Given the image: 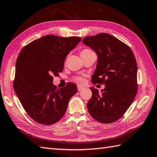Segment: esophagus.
<instances>
[{
    "label": "esophagus",
    "instance_id": "obj_1",
    "mask_svg": "<svg viewBox=\"0 0 157 157\" xmlns=\"http://www.w3.org/2000/svg\"><path fill=\"white\" fill-rule=\"evenodd\" d=\"M83 87H82V86H78V91H80V90H83Z\"/></svg>",
    "mask_w": 157,
    "mask_h": 157
}]
</instances>
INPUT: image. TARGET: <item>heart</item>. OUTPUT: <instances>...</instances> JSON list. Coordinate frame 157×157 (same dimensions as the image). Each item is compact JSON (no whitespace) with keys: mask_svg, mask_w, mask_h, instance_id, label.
I'll return each mask as SVG.
<instances>
[{"mask_svg":"<svg viewBox=\"0 0 157 157\" xmlns=\"http://www.w3.org/2000/svg\"><path fill=\"white\" fill-rule=\"evenodd\" d=\"M92 52L90 49L84 48V49H82V51H80V55H81V56H82V55L86 54V53H88V52ZM73 81L77 83V84H82L84 82V79H83L82 77H80V76H75L73 78Z\"/></svg>","mask_w":157,"mask_h":157,"instance_id":"obj_1","label":"heart"}]
</instances>
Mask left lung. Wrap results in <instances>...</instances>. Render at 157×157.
Returning a JSON list of instances; mask_svg holds the SVG:
<instances>
[{"label": "left lung", "instance_id": "obj_1", "mask_svg": "<svg viewBox=\"0 0 157 157\" xmlns=\"http://www.w3.org/2000/svg\"><path fill=\"white\" fill-rule=\"evenodd\" d=\"M82 42L98 56L92 82L105 85L101 92L90 88L92 96L87 104L88 112L102 123L115 122L125 114L137 94L135 56L128 45L106 33L88 36Z\"/></svg>", "mask_w": 157, "mask_h": 157}]
</instances>
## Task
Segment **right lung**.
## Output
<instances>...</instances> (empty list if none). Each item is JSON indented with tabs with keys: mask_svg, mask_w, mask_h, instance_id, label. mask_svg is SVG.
I'll return each mask as SVG.
<instances>
[{
	"mask_svg": "<svg viewBox=\"0 0 157 157\" xmlns=\"http://www.w3.org/2000/svg\"><path fill=\"white\" fill-rule=\"evenodd\" d=\"M81 38L46 35L23 47L17 59L13 88L30 117L43 125H52L65 115L68 102L78 92L71 82L57 88L53 76L63 71L70 51Z\"/></svg>",
	"mask_w": 157,
	"mask_h": 157,
	"instance_id": "add662e5",
	"label": "right lung"
}]
</instances>
